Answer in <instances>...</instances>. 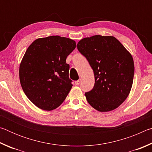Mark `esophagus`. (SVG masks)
<instances>
[{
    "mask_svg": "<svg viewBox=\"0 0 152 152\" xmlns=\"http://www.w3.org/2000/svg\"><path fill=\"white\" fill-rule=\"evenodd\" d=\"M80 82H81V79H79L78 80L75 81V84L76 85H79V84H80Z\"/></svg>",
    "mask_w": 152,
    "mask_h": 152,
    "instance_id": "34e87169",
    "label": "esophagus"
}]
</instances>
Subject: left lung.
<instances>
[{
  "instance_id": "obj_1",
  "label": "left lung",
  "mask_w": 152,
  "mask_h": 152,
  "mask_svg": "<svg viewBox=\"0 0 152 152\" xmlns=\"http://www.w3.org/2000/svg\"><path fill=\"white\" fill-rule=\"evenodd\" d=\"M77 48L94 74V86L86 92L87 101L100 112L120 106L132 89L134 62L131 53L113 36L94 35L79 41Z\"/></svg>"
}]
</instances>
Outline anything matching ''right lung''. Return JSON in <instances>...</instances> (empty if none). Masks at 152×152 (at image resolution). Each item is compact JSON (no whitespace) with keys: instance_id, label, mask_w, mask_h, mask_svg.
I'll return each mask as SVG.
<instances>
[{"instance_id":"obj_1","label":"right lung","mask_w":152,"mask_h":152,"mask_svg":"<svg viewBox=\"0 0 152 152\" xmlns=\"http://www.w3.org/2000/svg\"><path fill=\"white\" fill-rule=\"evenodd\" d=\"M76 48V42L58 35L35 39L19 66L20 85L28 99L45 110L58 108L72 88L68 56Z\"/></svg>"}]
</instances>
